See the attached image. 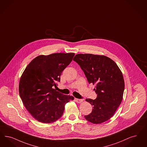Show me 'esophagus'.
Returning a JSON list of instances; mask_svg holds the SVG:
<instances>
[{
  "mask_svg": "<svg viewBox=\"0 0 147 147\" xmlns=\"http://www.w3.org/2000/svg\"><path fill=\"white\" fill-rule=\"evenodd\" d=\"M76 100L77 103H80L82 102V99H78V98H76Z\"/></svg>",
  "mask_w": 147,
  "mask_h": 147,
  "instance_id": "34e87169",
  "label": "esophagus"
}]
</instances>
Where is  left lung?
I'll list each match as a JSON object with an SVG mask.
<instances>
[{
    "label": "left lung",
    "mask_w": 147,
    "mask_h": 147,
    "mask_svg": "<svg viewBox=\"0 0 147 147\" xmlns=\"http://www.w3.org/2000/svg\"><path fill=\"white\" fill-rule=\"evenodd\" d=\"M73 60L80 65L89 84L96 85L95 100L86 99L93 106L85 118L90 123H104L113 117L121 103L125 84L123 76L116 63L103 56L77 54Z\"/></svg>",
    "instance_id": "1"
}]
</instances>
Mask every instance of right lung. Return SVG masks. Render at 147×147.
I'll list each match as a JSON object with an SVG mask.
<instances>
[{"label": "right lung", "mask_w": 147, "mask_h": 147, "mask_svg": "<svg viewBox=\"0 0 147 147\" xmlns=\"http://www.w3.org/2000/svg\"><path fill=\"white\" fill-rule=\"evenodd\" d=\"M74 55V53L40 55L24 71L19 82V94L26 108L38 121H56L62 117L65 105L74 99L53 88L60 82L62 71Z\"/></svg>", "instance_id": "obj_1"}]
</instances>
